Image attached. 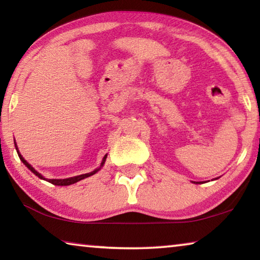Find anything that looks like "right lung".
<instances>
[{
  "label": "right lung",
  "instance_id": "add662e5",
  "mask_svg": "<svg viewBox=\"0 0 260 260\" xmlns=\"http://www.w3.org/2000/svg\"><path fill=\"white\" fill-rule=\"evenodd\" d=\"M16 143V142H15ZM15 147H16V150H17V153H18V156H19V158H20V160L24 162V164L26 165V167H27V169L29 170V171H32V172L37 175V177H39L40 179H42V180H46V181H48V182H50V183H52V184H55V186H70V184H73V183H76V182H78V181H80V180H82V179H86V178H88V177H90V175H93V174H95V173H98L99 171L101 170V167H102L103 165H104V162H105V159H107V156L108 155H105L104 157H103V160H102V162H101V166L99 167V169H96V170H94L93 172H90V173H86V174H81V175H77V177H73V178H68V179H46L45 177H42V175L38 172V171H35L34 169H33V166L32 165H29L27 161L25 160V158L20 155V152L18 151V148H17V144H15Z\"/></svg>",
  "mask_w": 260,
  "mask_h": 260
}]
</instances>
